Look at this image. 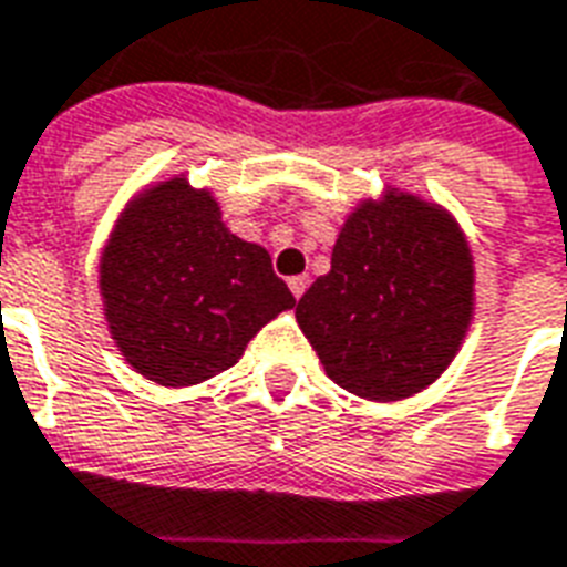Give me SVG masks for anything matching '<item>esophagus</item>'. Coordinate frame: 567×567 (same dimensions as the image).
<instances>
[{
	"label": "esophagus",
	"mask_w": 567,
	"mask_h": 567,
	"mask_svg": "<svg viewBox=\"0 0 567 567\" xmlns=\"http://www.w3.org/2000/svg\"><path fill=\"white\" fill-rule=\"evenodd\" d=\"M288 288H291V293L300 300L302 293H306V288H309V276H291L288 279Z\"/></svg>",
	"instance_id": "1"
}]
</instances>
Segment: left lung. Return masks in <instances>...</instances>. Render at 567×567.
I'll list each match as a JSON object with an SVG mask.
<instances>
[{
    "mask_svg": "<svg viewBox=\"0 0 567 567\" xmlns=\"http://www.w3.org/2000/svg\"><path fill=\"white\" fill-rule=\"evenodd\" d=\"M473 309V252L455 216L389 187L348 214L297 323L341 389L401 401L449 369Z\"/></svg>",
    "mask_w": 567,
    "mask_h": 567,
    "instance_id": "left-lung-1",
    "label": "left lung"
}]
</instances>
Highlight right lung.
<instances>
[{"label":"right lung","mask_w":567,"mask_h":567,"mask_svg":"<svg viewBox=\"0 0 567 567\" xmlns=\"http://www.w3.org/2000/svg\"><path fill=\"white\" fill-rule=\"evenodd\" d=\"M106 327L127 365L159 386L231 369L293 293L265 246L231 235L210 189L157 181L121 210L101 252Z\"/></svg>","instance_id":"1"}]
</instances>
